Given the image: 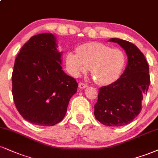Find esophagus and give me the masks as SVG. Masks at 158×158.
Instances as JSON below:
<instances>
[{
  "label": "esophagus",
  "instance_id": "1",
  "mask_svg": "<svg viewBox=\"0 0 158 158\" xmlns=\"http://www.w3.org/2000/svg\"><path fill=\"white\" fill-rule=\"evenodd\" d=\"M87 87V85L85 84V83L81 82V83H79V87L80 89H85V88H86Z\"/></svg>",
  "mask_w": 158,
  "mask_h": 158
}]
</instances>
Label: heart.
Listing matches in <instances>:
<instances>
[{
  "mask_svg": "<svg viewBox=\"0 0 158 158\" xmlns=\"http://www.w3.org/2000/svg\"><path fill=\"white\" fill-rule=\"evenodd\" d=\"M76 53L65 55L67 71L78 77L89 70L95 81L100 85H109L121 77L126 66V55L119 48H110L102 43H87L76 48Z\"/></svg>",
  "mask_w": 158,
  "mask_h": 158,
  "instance_id": "1",
  "label": "heart"
}]
</instances>
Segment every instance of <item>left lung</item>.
Returning a JSON list of instances; mask_svg holds the SVG:
<instances>
[{
	"label": "left lung",
	"instance_id": "obj_1",
	"mask_svg": "<svg viewBox=\"0 0 158 158\" xmlns=\"http://www.w3.org/2000/svg\"><path fill=\"white\" fill-rule=\"evenodd\" d=\"M126 51L128 62L121 77L99 88L94 105L96 118L109 127H121L134 120L141 110L143 96L150 84L149 64L143 53L130 42L111 38Z\"/></svg>",
	"mask_w": 158,
	"mask_h": 158
}]
</instances>
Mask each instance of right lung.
<instances>
[{"label":"right lung","mask_w":158,"mask_h":158,"mask_svg":"<svg viewBox=\"0 0 158 158\" xmlns=\"http://www.w3.org/2000/svg\"><path fill=\"white\" fill-rule=\"evenodd\" d=\"M62 52L51 33L33 36L20 49L12 72V96L25 120L54 126L64 118L78 83L62 70Z\"/></svg>","instance_id":"obj_1"}]
</instances>
